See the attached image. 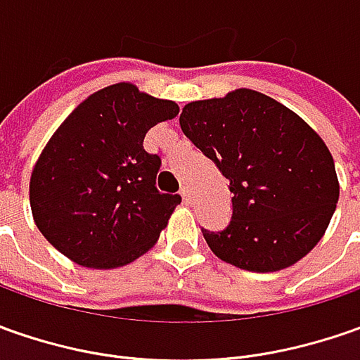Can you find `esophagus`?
<instances>
[{
  "label": "esophagus",
  "instance_id": "obj_1",
  "mask_svg": "<svg viewBox=\"0 0 360 360\" xmlns=\"http://www.w3.org/2000/svg\"><path fill=\"white\" fill-rule=\"evenodd\" d=\"M180 196H182V202H184V204H190V202H192V196H190V190H188L186 186L180 188Z\"/></svg>",
  "mask_w": 360,
  "mask_h": 360
}]
</instances>
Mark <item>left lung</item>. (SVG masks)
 <instances>
[{
	"label": "left lung",
	"mask_w": 360,
	"mask_h": 360,
	"mask_svg": "<svg viewBox=\"0 0 360 360\" xmlns=\"http://www.w3.org/2000/svg\"><path fill=\"white\" fill-rule=\"evenodd\" d=\"M180 128L230 180V224L202 230L220 260L274 272L311 252L340 188L335 160L304 120L260 91L238 88L184 105Z\"/></svg>",
	"instance_id": "left-lung-1"
}]
</instances>
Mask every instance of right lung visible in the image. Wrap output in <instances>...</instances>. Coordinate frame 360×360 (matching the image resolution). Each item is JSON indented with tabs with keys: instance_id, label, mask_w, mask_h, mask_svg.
<instances>
[{
	"instance_id": "right-lung-1",
	"label": "right lung",
	"mask_w": 360,
	"mask_h": 360,
	"mask_svg": "<svg viewBox=\"0 0 360 360\" xmlns=\"http://www.w3.org/2000/svg\"><path fill=\"white\" fill-rule=\"evenodd\" d=\"M172 100L130 82L94 91L63 120L30 178L35 226L72 262L110 270L148 252L180 204L160 194V158L144 136L178 116Z\"/></svg>"
}]
</instances>
